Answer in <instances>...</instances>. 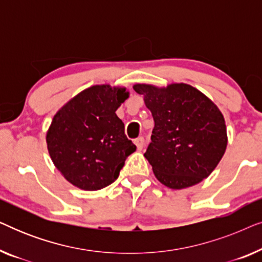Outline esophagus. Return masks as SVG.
Returning <instances> with one entry per match:
<instances>
[{
    "mask_svg": "<svg viewBox=\"0 0 262 262\" xmlns=\"http://www.w3.org/2000/svg\"><path fill=\"white\" fill-rule=\"evenodd\" d=\"M144 142H145L144 137H138L135 139V144H136V146H137L138 150L143 149V146H144Z\"/></svg>",
    "mask_w": 262,
    "mask_h": 262,
    "instance_id": "obj_1",
    "label": "esophagus"
}]
</instances>
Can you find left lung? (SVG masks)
<instances>
[{
    "label": "left lung",
    "mask_w": 262,
    "mask_h": 262,
    "mask_svg": "<svg viewBox=\"0 0 262 262\" xmlns=\"http://www.w3.org/2000/svg\"><path fill=\"white\" fill-rule=\"evenodd\" d=\"M144 96L155 126L144 154L161 184L181 189L209 177L228 144L223 114L211 100L186 83L166 88L135 84Z\"/></svg>",
    "instance_id": "1"
}]
</instances>
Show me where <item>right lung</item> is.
I'll return each mask as SVG.
<instances>
[{"instance_id":"1","label":"right lung","mask_w":262,"mask_h":262,"mask_svg":"<svg viewBox=\"0 0 262 262\" xmlns=\"http://www.w3.org/2000/svg\"><path fill=\"white\" fill-rule=\"evenodd\" d=\"M127 98L126 88L93 85L55 114L46 143L53 164L70 184L98 191L119 177L125 160L136 151L116 114Z\"/></svg>"}]
</instances>
